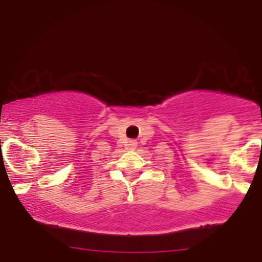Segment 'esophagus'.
<instances>
[{
	"mask_svg": "<svg viewBox=\"0 0 262 262\" xmlns=\"http://www.w3.org/2000/svg\"><path fill=\"white\" fill-rule=\"evenodd\" d=\"M128 145H129V148H131V149H135V147H136V145H138V143H136L135 140H131Z\"/></svg>",
	"mask_w": 262,
	"mask_h": 262,
	"instance_id": "esophagus-1",
	"label": "esophagus"
}]
</instances>
